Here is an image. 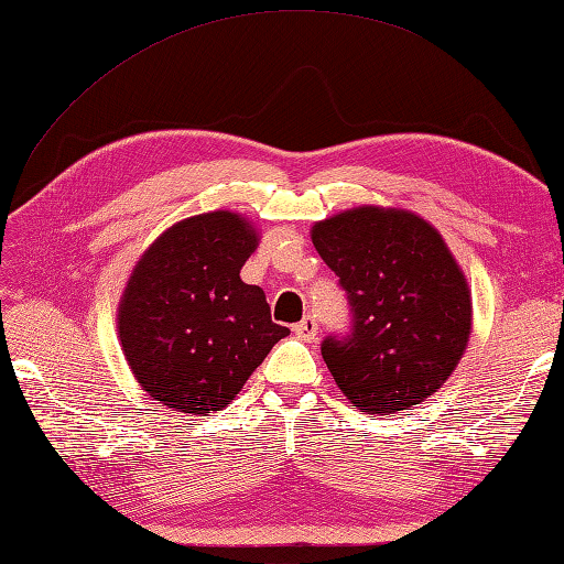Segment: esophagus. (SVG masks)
<instances>
[{
    "instance_id": "obj_1",
    "label": "esophagus",
    "mask_w": 564,
    "mask_h": 564,
    "mask_svg": "<svg viewBox=\"0 0 564 564\" xmlns=\"http://www.w3.org/2000/svg\"><path fill=\"white\" fill-rule=\"evenodd\" d=\"M294 335L311 341V339H315V335H318V323H315L311 315H308V318H304V321L294 325Z\"/></svg>"
}]
</instances>
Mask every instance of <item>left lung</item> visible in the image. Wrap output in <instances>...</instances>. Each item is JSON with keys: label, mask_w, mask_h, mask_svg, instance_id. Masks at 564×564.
<instances>
[{"label": "left lung", "mask_w": 564, "mask_h": 564, "mask_svg": "<svg viewBox=\"0 0 564 564\" xmlns=\"http://www.w3.org/2000/svg\"><path fill=\"white\" fill-rule=\"evenodd\" d=\"M311 241L354 313L347 339L323 341L341 394L370 414L429 400L474 325L471 286L441 231L411 210L359 205L315 223Z\"/></svg>", "instance_id": "left-lung-1"}]
</instances>
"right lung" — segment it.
<instances>
[{"mask_svg":"<svg viewBox=\"0 0 564 564\" xmlns=\"http://www.w3.org/2000/svg\"><path fill=\"white\" fill-rule=\"evenodd\" d=\"M258 241L243 215L213 210L164 229L133 265L117 335L133 378L158 404L215 414L290 335L272 323L265 292L239 274Z\"/></svg>","mask_w":564,"mask_h":564,"instance_id":"right-lung-1","label":"right lung"}]
</instances>
